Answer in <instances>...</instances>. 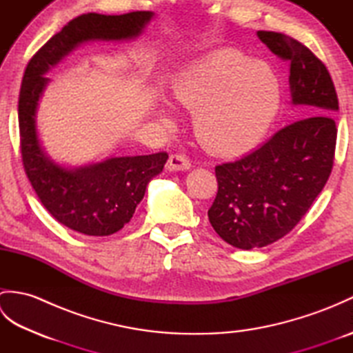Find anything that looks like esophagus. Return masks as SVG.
<instances>
[{
  "instance_id": "1",
  "label": "esophagus",
  "mask_w": 353,
  "mask_h": 353,
  "mask_svg": "<svg viewBox=\"0 0 353 353\" xmlns=\"http://www.w3.org/2000/svg\"><path fill=\"white\" fill-rule=\"evenodd\" d=\"M167 167L170 171H186L191 168V161L185 154H171Z\"/></svg>"
}]
</instances>
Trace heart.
<instances>
[{"mask_svg": "<svg viewBox=\"0 0 353 353\" xmlns=\"http://www.w3.org/2000/svg\"><path fill=\"white\" fill-rule=\"evenodd\" d=\"M172 99L194 109L201 145L234 154L264 137L279 108L281 85L265 63L221 50L183 72L172 85Z\"/></svg>", "mask_w": 353, "mask_h": 353, "instance_id": "b5f03b06", "label": "heart"}]
</instances>
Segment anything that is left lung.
Masks as SVG:
<instances>
[{
    "mask_svg": "<svg viewBox=\"0 0 353 353\" xmlns=\"http://www.w3.org/2000/svg\"><path fill=\"white\" fill-rule=\"evenodd\" d=\"M258 37L290 62L291 100L302 118L241 159L215 167L219 191L209 221L243 250L273 244L294 229L331 176L336 144L339 97L325 63L283 33L261 30Z\"/></svg>",
    "mask_w": 353,
    "mask_h": 353,
    "instance_id": "left-lung-1",
    "label": "left lung"
}]
</instances>
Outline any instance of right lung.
<instances>
[{
  "label": "right lung",
  "mask_w": 353,
  "mask_h": 353,
  "mask_svg": "<svg viewBox=\"0 0 353 353\" xmlns=\"http://www.w3.org/2000/svg\"><path fill=\"white\" fill-rule=\"evenodd\" d=\"M152 17V12L80 14L36 51L22 79L18 118L26 174L47 211L80 234L106 236L123 229L144 197L148 182L162 171L168 154L110 157L77 170L51 162L43 154L36 133L37 101L48 83L43 74L81 42L138 36Z\"/></svg>",
  "instance_id": "add662e5"
}]
</instances>
